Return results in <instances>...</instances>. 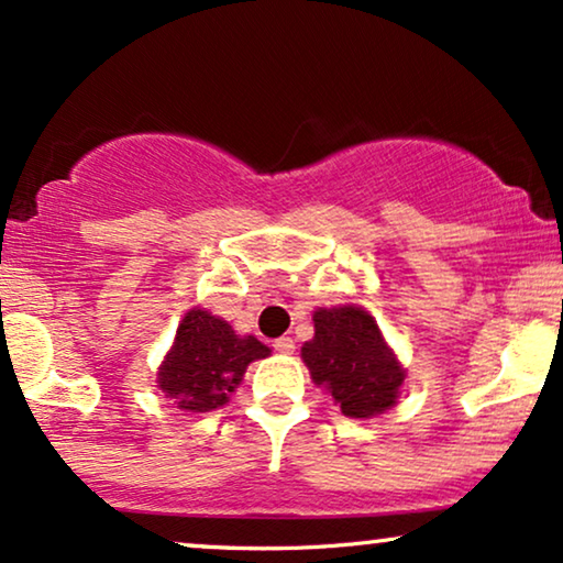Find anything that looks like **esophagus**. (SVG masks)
I'll list each match as a JSON object with an SVG mask.
<instances>
[{
  "label": "esophagus",
  "instance_id": "esophagus-1",
  "mask_svg": "<svg viewBox=\"0 0 563 563\" xmlns=\"http://www.w3.org/2000/svg\"><path fill=\"white\" fill-rule=\"evenodd\" d=\"M273 347L277 352H283V355H294L296 342H294V336H277V340L273 342Z\"/></svg>",
  "mask_w": 563,
  "mask_h": 563
}]
</instances>
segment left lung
<instances>
[{
  "instance_id": "8db88e82",
  "label": "left lung",
  "mask_w": 563,
  "mask_h": 563,
  "mask_svg": "<svg viewBox=\"0 0 563 563\" xmlns=\"http://www.w3.org/2000/svg\"><path fill=\"white\" fill-rule=\"evenodd\" d=\"M301 357L313 384L332 394L342 415L373 417L396 404L404 371L376 321L357 306L313 313V340L303 344Z\"/></svg>"
}]
</instances>
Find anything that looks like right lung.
I'll return each mask as SVG.
<instances>
[{
  "label": "right lung",
  "instance_id": "1",
  "mask_svg": "<svg viewBox=\"0 0 563 563\" xmlns=\"http://www.w3.org/2000/svg\"><path fill=\"white\" fill-rule=\"evenodd\" d=\"M254 336L234 334L223 319L203 309L187 311L175 347L159 371V388L185 411H211L229 401L246 365L267 355Z\"/></svg>",
  "mask_w": 563,
  "mask_h": 563
}]
</instances>
